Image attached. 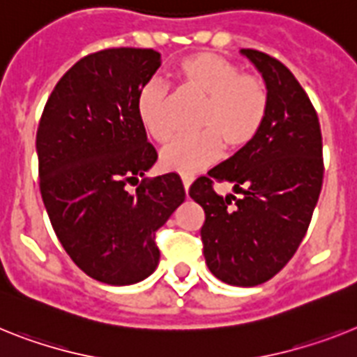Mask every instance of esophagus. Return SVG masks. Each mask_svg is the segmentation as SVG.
<instances>
[{
	"label": "esophagus",
	"instance_id": "obj_1",
	"mask_svg": "<svg viewBox=\"0 0 357 357\" xmlns=\"http://www.w3.org/2000/svg\"><path fill=\"white\" fill-rule=\"evenodd\" d=\"M192 176H181V181H183V187H185V192L188 194V188L192 185Z\"/></svg>",
	"mask_w": 357,
	"mask_h": 357
}]
</instances>
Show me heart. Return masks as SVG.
<instances>
[{"instance_id": "obj_1", "label": "heart", "mask_w": 357, "mask_h": 357, "mask_svg": "<svg viewBox=\"0 0 357 357\" xmlns=\"http://www.w3.org/2000/svg\"><path fill=\"white\" fill-rule=\"evenodd\" d=\"M179 91L203 100L196 136L174 142L161 152L165 170L192 174L220 158L223 146L238 152L256 139L268 112V96L257 77L218 54L199 52L181 59L176 70ZM136 112L145 132L155 143H169L174 136L170 96L158 82L142 86Z\"/></svg>"}]
</instances>
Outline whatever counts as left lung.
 <instances>
[{
  "mask_svg": "<svg viewBox=\"0 0 357 357\" xmlns=\"http://www.w3.org/2000/svg\"><path fill=\"white\" fill-rule=\"evenodd\" d=\"M261 74L268 112L250 145L230 155L188 194L205 211L203 256L227 285H261L290 261L307 234L323 185L317 114L294 74L268 54L241 49ZM227 181L239 198L211 188Z\"/></svg>",
  "mask_w": 357,
  "mask_h": 357,
  "instance_id": "left-lung-1",
  "label": "left lung"
}]
</instances>
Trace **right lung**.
Listing matches in <instances>:
<instances>
[{
    "label": "right lung",
    "mask_w": 357,
    "mask_h": 357,
    "mask_svg": "<svg viewBox=\"0 0 357 357\" xmlns=\"http://www.w3.org/2000/svg\"><path fill=\"white\" fill-rule=\"evenodd\" d=\"M160 65L152 49L85 56L54 86L38 127L40 190L54 232L72 261L107 285H132L155 271V230L185 202L178 174L141 178L158 154L136 98ZM128 183L140 184L136 193Z\"/></svg>",
    "instance_id": "add662e5"
}]
</instances>
